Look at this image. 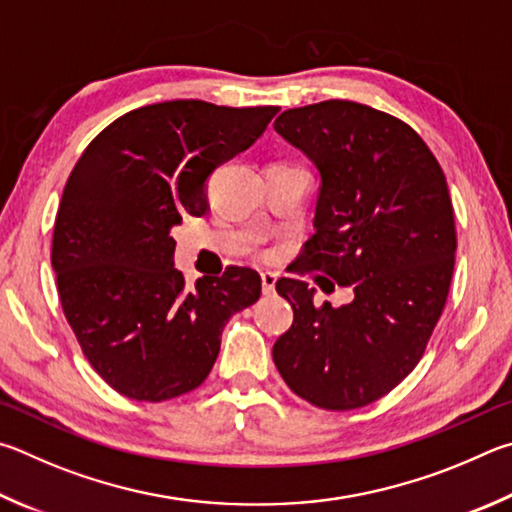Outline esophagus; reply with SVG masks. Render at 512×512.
I'll return each mask as SVG.
<instances>
[{
    "label": "esophagus",
    "mask_w": 512,
    "mask_h": 512,
    "mask_svg": "<svg viewBox=\"0 0 512 512\" xmlns=\"http://www.w3.org/2000/svg\"><path fill=\"white\" fill-rule=\"evenodd\" d=\"M261 281H263V292H265V294H272L274 288H276V274L263 272V274H261Z\"/></svg>",
    "instance_id": "esophagus-1"
}]
</instances>
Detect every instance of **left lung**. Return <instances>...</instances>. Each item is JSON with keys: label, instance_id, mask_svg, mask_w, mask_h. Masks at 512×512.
I'll use <instances>...</instances> for the list:
<instances>
[{"label": "left lung", "instance_id": "8db88e82", "mask_svg": "<svg viewBox=\"0 0 512 512\" xmlns=\"http://www.w3.org/2000/svg\"><path fill=\"white\" fill-rule=\"evenodd\" d=\"M274 130L321 175L315 233L292 263L353 285L342 308L279 279L294 321L272 348L285 384L328 411L371 405L423 357L450 292L456 227L443 168L414 128L353 101L285 110Z\"/></svg>", "mask_w": 512, "mask_h": 512}]
</instances>
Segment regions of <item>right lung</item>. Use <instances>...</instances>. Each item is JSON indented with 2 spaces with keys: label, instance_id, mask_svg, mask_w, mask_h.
<instances>
[{
  "label": "right lung",
  "instance_id": "1",
  "mask_svg": "<svg viewBox=\"0 0 512 512\" xmlns=\"http://www.w3.org/2000/svg\"><path fill=\"white\" fill-rule=\"evenodd\" d=\"M276 112L146 105L96 134L71 170L51 265L83 355L121 396L161 402L200 387L224 324L261 297V276L233 265L186 288L170 229L206 213V179L261 137Z\"/></svg>",
  "mask_w": 512,
  "mask_h": 512
}]
</instances>
